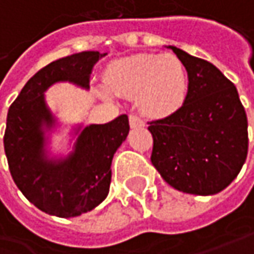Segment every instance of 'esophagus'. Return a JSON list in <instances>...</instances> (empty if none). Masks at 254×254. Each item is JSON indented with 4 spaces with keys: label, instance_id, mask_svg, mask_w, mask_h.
<instances>
[{
    "label": "esophagus",
    "instance_id": "esophagus-1",
    "mask_svg": "<svg viewBox=\"0 0 254 254\" xmlns=\"http://www.w3.org/2000/svg\"><path fill=\"white\" fill-rule=\"evenodd\" d=\"M129 125H130L132 129H136V127H145V122L142 121L139 116H136V115H130V116H129Z\"/></svg>",
    "mask_w": 254,
    "mask_h": 254
}]
</instances>
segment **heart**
Masks as SVG:
<instances>
[{"mask_svg": "<svg viewBox=\"0 0 254 254\" xmlns=\"http://www.w3.org/2000/svg\"><path fill=\"white\" fill-rule=\"evenodd\" d=\"M106 87L97 92L103 97H136L146 116L167 118L178 112L188 96V73L174 54L139 53L109 64Z\"/></svg>", "mask_w": 254, "mask_h": 254, "instance_id": "b5f03b06", "label": "heart"}]
</instances>
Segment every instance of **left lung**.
Here are the masks:
<instances>
[{"label": "left lung", "mask_w": 254, "mask_h": 254, "mask_svg": "<svg viewBox=\"0 0 254 254\" xmlns=\"http://www.w3.org/2000/svg\"><path fill=\"white\" fill-rule=\"evenodd\" d=\"M188 73V96L171 116L149 122L151 161L178 191L213 195L239 175L247 157V116L237 89L218 68L168 46Z\"/></svg>", "instance_id": "8db88e82"}]
</instances>
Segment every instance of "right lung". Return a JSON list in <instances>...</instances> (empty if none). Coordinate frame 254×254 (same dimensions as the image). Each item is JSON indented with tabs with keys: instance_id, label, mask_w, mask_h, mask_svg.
<instances>
[{
	"instance_id": "obj_1",
	"label": "right lung",
	"mask_w": 254,
	"mask_h": 254,
	"mask_svg": "<svg viewBox=\"0 0 254 254\" xmlns=\"http://www.w3.org/2000/svg\"><path fill=\"white\" fill-rule=\"evenodd\" d=\"M105 56L82 52L52 62L25 83L8 109L4 148L12 180L28 201L50 216H80L109 194L113 155L129 133L127 116L103 125H71L70 151L54 154L52 135L62 122L44 95L56 83L89 90L93 66Z\"/></svg>"
}]
</instances>
